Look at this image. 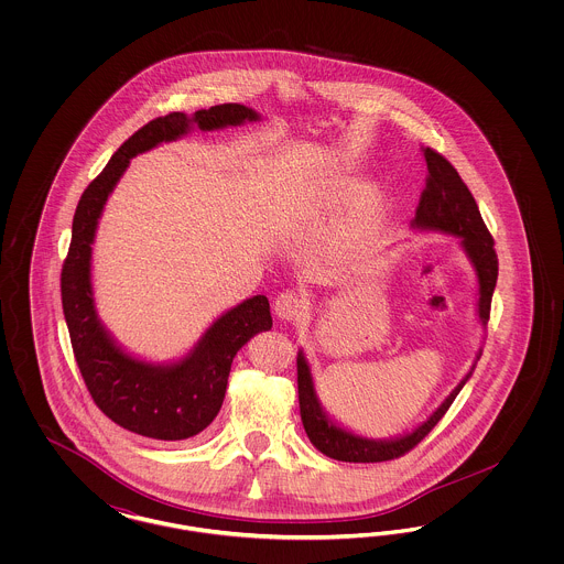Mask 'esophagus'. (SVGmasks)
Masks as SVG:
<instances>
[{
	"label": "esophagus",
	"mask_w": 564,
	"mask_h": 564,
	"mask_svg": "<svg viewBox=\"0 0 564 564\" xmlns=\"http://www.w3.org/2000/svg\"><path fill=\"white\" fill-rule=\"evenodd\" d=\"M306 304H304V297L295 292H283V294L276 295L274 300V313L281 317V319H295L304 313Z\"/></svg>",
	"instance_id": "obj_1"
}]
</instances>
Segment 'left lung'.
I'll return each instance as SVG.
<instances>
[{
    "instance_id": "obj_1",
    "label": "left lung",
    "mask_w": 564,
    "mask_h": 564,
    "mask_svg": "<svg viewBox=\"0 0 564 564\" xmlns=\"http://www.w3.org/2000/svg\"><path fill=\"white\" fill-rule=\"evenodd\" d=\"M421 152L427 162V177H425V189L421 192L414 224L421 228H433V230H442V232L460 237L463 247L478 272V283H480L478 313H480V322L486 325L490 319V302H492V292L497 285V274H499V260H497L492 235L488 232V228L484 224L476 198L471 196V192L465 186L460 175L456 173L455 166L446 161L440 152H435L433 148L423 145ZM295 364H297L300 416H302V425H304L311 444L323 455L336 458V460H347V463H380V460H393V458H400L405 453H410L442 421V416L448 412L458 391L463 389V384L469 378L467 375L458 382V387L448 395V400L442 403L431 414L430 421L423 423L419 430L398 437V440H391V442H375V440L357 437L349 431L336 427L332 421H327L319 408V402H317V395L313 389V378H311L306 359L302 357V352L297 355Z\"/></svg>"
}]
</instances>
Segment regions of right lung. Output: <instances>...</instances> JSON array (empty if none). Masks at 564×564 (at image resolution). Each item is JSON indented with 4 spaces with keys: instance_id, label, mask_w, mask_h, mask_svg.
<instances>
[{
    "instance_id": "add662e5",
    "label": "right lung",
    "mask_w": 564,
    "mask_h": 564,
    "mask_svg": "<svg viewBox=\"0 0 564 564\" xmlns=\"http://www.w3.org/2000/svg\"><path fill=\"white\" fill-rule=\"evenodd\" d=\"M245 120H258V113L241 104L198 109L192 120L182 111L150 120L116 150L106 169L84 189L76 207L72 242L61 269V302L72 349L93 402L116 425L137 435L175 442L209 427L224 402L237 350L251 336L272 327L270 304L267 295L245 300L221 315L180 364L161 368L137 361L111 343L95 315L90 242L97 219L133 156L188 133L189 122H196L203 131H214Z\"/></svg>"
}]
</instances>
